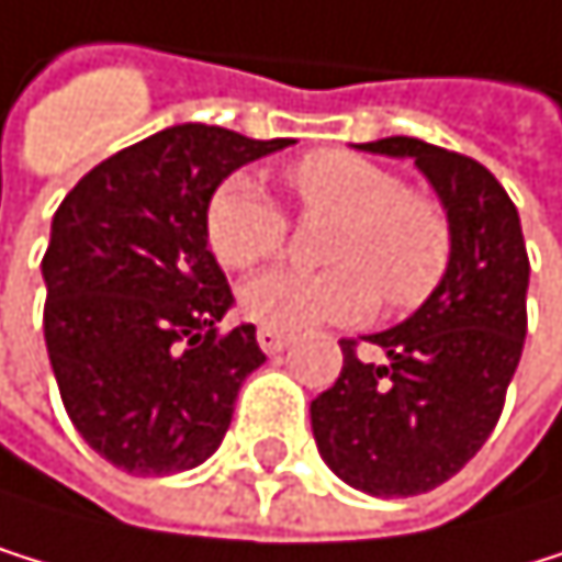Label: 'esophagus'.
<instances>
[{
	"label": "esophagus",
	"mask_w": 562,
	"mask_h": 562,
	"mask_svg": "<svg viewBox=\"0 0 562 562\" xmlns=\"http://www.w3.org/2000/svg\"><path fill=\"white\" fill-rule=\"evenodd\" d=\"M256 337H259V348H262L266 355H279V351H283V348L293 341V334H290V330H283V327H269V324H262Z\"/></svg>",
	"instance_id": "obj_1"
}]
</instances>
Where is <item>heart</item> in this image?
<instances>
[{
    "mask_svg": "<svg viewBox=\"0 0 562 562\" xmlns=\"http://www.w3.org/2000/svg\"><path fill=\"white\" fill-rule=\"evenodd\" d=\"M303 217H330L324 269H269L241 286L245 314L269 327L361 321L379 293L389 310H416L447 279L453 221L430 190L361 153L321 149L286 173ZM286 214L256 177H225L204 207V238L228 269H252L286 241Z\"/></svg>",
    "mask_w": 562,
    "mask_h": 562,
    "instance_id": "heart-1",
    "label": "heart"
}]
</instances>
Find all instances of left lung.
<instances>
[{"mask_svg":"<svg viewBox=\"0 0 562 562\" xmlns=\"http://www.w3.org/2000/svg\"><path fill=\"white\" fill-rule=\"evenodd\" d=\"M361 149L416 159L453 221V259L406 324L341 337L345 368L310 403V423L327 468L351 488L409 498L450 481L495 430L526 345L529 256L519 211L477 159L409 136Z\"/></svg>","mask_w":562,"mask_h":562,"instance_id":"1","label":"left lung"}]
</instances>
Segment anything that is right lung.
<instances>
[{
    "label": "right lung",
    "mask_w": 562,
    "mask_h": 562,
    "mask_svg": "<svg viewBox=\"0 0 562 562\" xmlns=\"http://www.w3.org/2000/svg\"><path fill=\"white\" fill-rule=\"evenodd\" d=\"M290 146L221 125H173L88 170L43 252V337L74 430L128 474L190 471L217 450L256 327L221 330L232 286L204 207L232 170Z\"/></svg>",
    "instance_id": "add662e5"
}]
</instances>
